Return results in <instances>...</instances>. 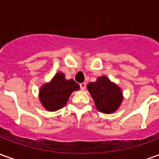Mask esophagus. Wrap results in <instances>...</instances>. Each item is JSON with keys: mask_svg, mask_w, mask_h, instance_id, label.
Returning <instances> with one entry per match:
<instances>
[{"mask_svg": "<svg viewBox=\"0 0 159 159\" xmlns=\"http://www.w3.org/2000/svg\"><path fill=\"white\" fill-rule=\"evenodd\" d=\"M80 89L82 90H84L86 89V83H80Z\"/></svg>", "mask_w": 159, "mask_h": 159, "instance_id": "obj_1", "label": "esophagus"}]
</instances>
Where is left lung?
Instances as JSON below:
<instances>
[{"instance_id":"1","label":"left lung","mask_w":159,"mask_h":159,"mask_svg":"<svg viewBox=\"0 0 159 159\" xmlns=\"http://www.w3.org/2000/svg\"><path fill=\"white\" fill-rule=\"evenodd\" d=\"M88 89L98 110L111 113L117 110L123 100V93L118 86L111 83L107 76H100L95 83L88 84Z\"/></svg>"}]
</instances>
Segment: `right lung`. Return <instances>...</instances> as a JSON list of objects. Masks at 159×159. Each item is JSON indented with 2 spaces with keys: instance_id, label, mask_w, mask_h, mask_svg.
<instances>
[{
  "instance_id": "obj_1",
  "label": "right lung",
  "mask_w": 159,
  "mask_h": 159,
  "mask_svg": "<svg viewBox=\"0 0 159 159\" xmlns=\"http://www.w3.org/2000/svg\"><path fill=\"white\" fill-rule=\"evenodd\" d=\"M79 89V84L74 80H66L63 73H57L51 83L45 84L40 90L42 106L50 111L65 107L73 91Z\"/></svg>"
}]
</instances>
